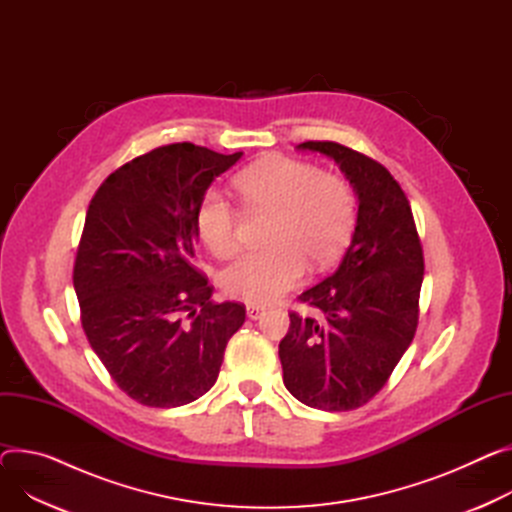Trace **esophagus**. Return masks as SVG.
<instances>
[{"instance_id": "esophagus-1", "label": "esophagus", "mask_w": 512, "mask_h": 512, "mask_svg": "<svg viewBox=\"0 0 512 512\" xmlns=\"http://www.w3.org/2000/svg\"><path fill=\"white\" fill-rule=\"evenodd\" d=\"M246 311H248V318H250V320H258V318L262 316V313H264V307H260V305H248Z\"/></svg>"}]
</instances>
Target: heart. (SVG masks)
<instances>
[{
	"mask_svg": "<svg viewBox=\"0 0 512 512\" xmlns=\"http://www.w3.org/2000/svg\"><path fill=\"white\" fill-rule=\"evenodd\" d=\"M250 213H268V248L244 254L221 274L225 295L250 305L281 299L313 268H328L346 250L357 225L359 199L346 178L313 164L274 155L233 180ZM194 229L217 256L238 252V211L219 188H207L194 209Z\"/></svg>",
	"mask_w": 512,
	"mask_h": 512,
	"instance_id": "1",
	"label": "heart"
}]
</instances>
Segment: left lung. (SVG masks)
I'll return each instance as SVG.
<instances>
[{"label": "left lung", "mask_w": 512, "mask_h": 512, "mask_svg": "<svg viewBox=\"0 0 512 512\" xmlns=\"http://www.w3.org/2000/svg\"><path fill=\"white\" fill-rule=\"evenodd\" d=\"M297 147L332 157L357 190L359 213L338 270L299 295L320 318L289 313L283 383L309 408L355 410L381 391L416 334L422 244L408 196L385 166L334 141Z\"/></svg>", "instance_id": "left-lung-1"}]
</instances>
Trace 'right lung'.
<instances>
[{"label": "right lung", "mask_w": 512, "mask_h": 512, "mask_svg": "<svg viewBox=\"0 0 512 512\" xmlns=\"http://www.w3.org/2000/svg\"><path fill=\"white\" fill-rule=\"evenodd\" d=\"M242 151L151 149L114 170L92 196L73 264L82 328L129 398L149 408L199 400L219 375L244 303L211 301L194 266V209Z\"/></svg>", "instance_id": "right-lung-1"}]
</instances>
